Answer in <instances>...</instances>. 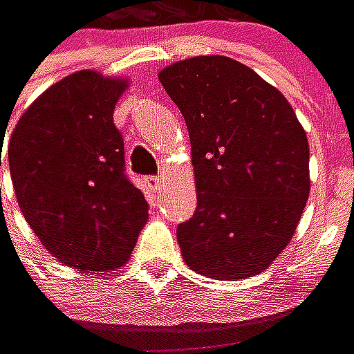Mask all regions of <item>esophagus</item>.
Wrapping results in <instances>:
<instances>
[{
	"label": "esophagus",
	"mask_w": 354,
	"mask_h": 354,
	"mask_svg": "<svg viewBox=\"0 0 354 354\" xmlns=\"http://www.w3.org/2000/svg\"><path fill=\"white\" fill-rule=\"evenodd\" d=\"M146 184H148V187H150L151 191H161V187L165 185V178L161 176H150L148 180H146Z\"/></svg>",
	"instance_id": "34e87169"
}]
</instances>
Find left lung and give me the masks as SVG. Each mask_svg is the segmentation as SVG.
<instances>
[{
  "instance_id": "8db88e82",
  "label": "left lung",
  "mask_w": 354,
  "mask_h": 354,
  "mask_svg": "<svg viewBox=\"0 0 354 354\" xmlns=\"http://www.w3.org/2000/svg\"><path fill=\"white\" fill-rule=\"evenodd\" d=\"M191 140L197 212L178 227L191 270L243 279L287 248L310 197V144L283 93L227 56L165 67Z\"/></svg>"
}]
</instances>
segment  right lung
<instances>
[{"label":"right lung","instance_id":"obj_1","mask_svg":"<svg viewBox=\"0 0 354 354\" xmlns=\"http://www.w3.org/2000/svg\"><path fill=\"white\" fill-rule=\"evenodd\" d=\"M127 86L77 71L43 91L10 135V178L26 221L44 250L80 272L122 268L148 221L114 125Z\"/></svg>","mask_w":354,"mask_h":354}]
</instances>
